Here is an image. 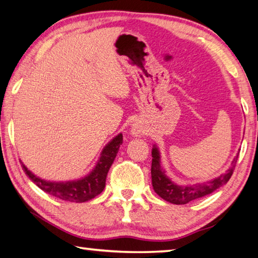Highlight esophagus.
<instances>
[{
  "label": "esophagus",
  "instance_id": "esophagus-1",
  "mask_svg": "<svg viewBox=\"0 0 258 258\" xmlns=\"http://www.w3.org/2000/svg\"><path fill=\"white\" fill-rule=\"evenodd\" d=\"M142 126L138 124V123H134L132 126H131V134L134 135V137H140V135L142 134Z\"/></svg>",
  "mask_w": 258,
  "mask_h": 258
}]
</instances>
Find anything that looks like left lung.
<instances>
[{
    "mask_svg": "<svg viewBox=\"0 0 258 258\" xmlns=\"http://www.w3.org/2000/svg\"><path fill=\"white\" fill-rule=\"evenodd\" d=\"M238 154L233 158L230 168L224 174L220 175L212 180L201 182V184L180 186L175 184L174 181H171L170 178L166 175L165 170L162 169L160 165V152H159L157 145H153L151 166L153 189L161 199L172 204H187L190 201L203 198V196L213 193L219 187L227 184L228 180L232 176L233 170H235Z\"/></svg>",
    "mask_w": 258,
    "mask_h": 258,
    "instance_id": "obj_1",
    "label": "left lung"
}]
</instances>
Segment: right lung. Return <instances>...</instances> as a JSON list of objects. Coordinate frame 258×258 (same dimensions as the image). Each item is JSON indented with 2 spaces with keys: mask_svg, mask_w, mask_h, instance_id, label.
Here are the masks:
<instances>
[{
  "mask_svg": "<svg viewBox=\"0 0 258 258\" xmlns=\"http://www.w3.org/2000/svg\"><path fill=\"white\" fill-rule=\"evenodd\" d=\"M123 143V134L118 135L111 140L106 145L100 153V158L96 163V167L91 170L90 174L86 177L76 180L69 181H49L41 179L32 174L21 161L22 169L26 175L35 182V184L46 193L68 202L82 203L90 201L104 190L106 186V178L109 168L113 165L115 158L118 153L120 144Z\"/></svg>",
  "mask_w": 258,
  "mask_h": 258,
  "instance_id": "1",
  "label": "right lung"
}]
</instances>
